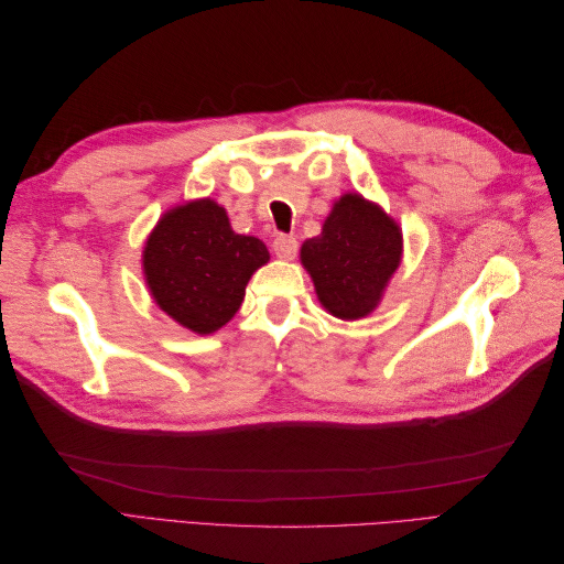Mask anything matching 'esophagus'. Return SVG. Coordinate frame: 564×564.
Masks as SVG:
<instances>
[{"mask_svg": "<svg viewBox=\"0 0 564 564\" xmlns=\"http://www.w3.org/2000/svg\"><path fill=\"white\" fill-rule=\"evenodd\" d=\"M272 249L280 256V259H294L296 251H299V240L294 235H284L280 232L275 240H272Z\"/></svg>", "mask_w": 564, "mask_h": 564, "instance_id": "esophagus-1", "label": "esophagus"}]
</instances>
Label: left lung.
Wrapping results in <instances>:
<instances>
[{
  "instance_id": "8db88e82",
  "label": "left lung",
  "mask_w": 564,
  "mask_h": 564,
  "mask_svg": "<svg viewBox=\"0 0 564 564\" xmlns=\"http://www.w3.org/2000/svg\"><path fill=\"white\" fill-rule=\"evenodd\" d=\"M400 253V228L360 195H346L324 220L322 235L303 242L301 261L324 308L340 319H357L379 303Z\"/></svg>"
}]
</instances>
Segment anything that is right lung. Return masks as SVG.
<instances>
[{"label":"right lung","mask_w":564,"mask_h":564,"mask_svg":"<svg viewBox=\"0 0 564 564\" xmlns=\"http://www.w3.org/2000/svg\"><path fill=\"white\" fill-rule=\"evenodd\" d=\"M268 259L259 237L232 232L226 209L199 199L160 220L145 245L143 268L166 315L212 334L240 311L249 278Z\"/></svg>","instance_id":"1"}]
</instances>
